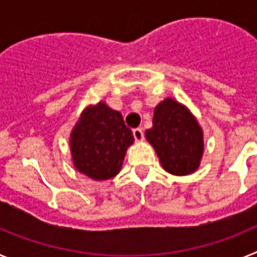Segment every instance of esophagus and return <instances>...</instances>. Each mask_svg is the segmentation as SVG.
I'll return each mask as SVG.
<instances>
[{
  "label": "esophagus",
  "instance_id": "obj_1",
  "mask_svg": "<svg viewBox=\"0 0 257 257\" xmlns=\"http://www.w3.org/2000/svg\"><path fill=\"white\" fill-rule=\"evenodd\" d=\"M133 134L136 142H143L144 140V131H143V128H134Z\"/></svg>",
  "mask_w": 257,
  "mask_h": 257
}]
</instances>
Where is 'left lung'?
Segmentation results:
<instances>
[{"label":"left lung","mask_w":257,"mask_h":257,"mask_svg":"<svg viewBox=\"0 0 257 257\" xmlns=\"http://www.w3.org/2000/svg\"><path fill=\"white\" fill-rule=\"evenodd\" d=\"M163 169L174 175L196 171L203 153V134L184 105L166 99L154 109L153 127L145 131Z\"/></svg>","instance_id":"1"}]
</instances>
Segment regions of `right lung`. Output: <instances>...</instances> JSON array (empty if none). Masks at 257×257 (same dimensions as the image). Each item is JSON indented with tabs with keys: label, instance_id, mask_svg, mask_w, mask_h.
<instances>
[{
	"label": "right lung",
	"instance_id": "right-lung-1",
	"mask_svg": "<svg viewBox=\"0 0 257 257\" xmlns=\"http://www.w3.org/2000/svg\"><path fill=\"white\" fill-rule=\"evenodd\" d=\"M133 131L122 114L104 103L85 110L70 135L73 163L94 180H106L119 172L126 149L133 144Z\"/></svg>",
	"mask_w": 257,
	"mask_h": 257
}]
</instances>
